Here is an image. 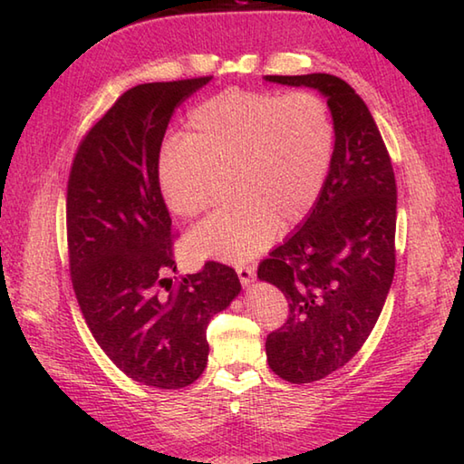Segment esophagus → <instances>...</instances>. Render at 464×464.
Masks as SVG:
<instances>
[{
  "instance_id": "34e87169",
  "label": "esophagus",
  "mask_w": 464,
  "mask_h": 464,
  "mask_svg": "<svg viewBox=\"0 0 464 464\" xmlns=\"http://www.w3.org/2000/svg\"><path fill=\"white\" fill-rule=\"evenodd\" d=\"M237 275H239V279H241L243 285H249L255 277V271H253L251 265H237Z\"/></svg>"
}]
</instances>
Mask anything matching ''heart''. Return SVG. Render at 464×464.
Returning <instances> with one entry per match:
<instances>
[{
    "label": "heart",
    "instance_id": "1",
    "mask_svg": "<svg viewBox=\"0 0 464 464\" xmlns=\"http://www.w3.org/2000/svg\"><path fill=\"white\" fill-rule=\"evenodd\" d=\"M334 150L329 107L311 92L227 90L195 105L183 140L163 145L157 181L179 217L205 213L229 185L231 203L189 235L197 257L245 263L317 203Z\"/></svg>",
    "mask_w": 464,
    "mask_h": 464
}]
</instances>
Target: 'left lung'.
Here are the masks:
<instances>
[{"instance_id": "left-lung-1", "label": "left lung", "mask_w": 464, "mask_h": 464, "mask_svg": "<svg viewBox=\"0 0 464 464\" xmlns=\"http://www.w3.org/2000/svg\"><path fill=\"white\" fill-rule=\"evenodd\" d=\"M265 80L319 90L334 125L317 203L257 269L289 303L287 321L265 343L269 367L303 384L344 367L379 319L395 275L397 183L379 127L347 82L329 73Z\"/></svg>"}]
</instances>
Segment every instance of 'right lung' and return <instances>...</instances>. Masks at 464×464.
Wrapping results in <instances>:
<instances>
[{
    "mask_svg": "<svg viewBox=\"0 0 464 464\" xmlns=\"http://www.w3.org/2000/svg\"><path fill=\"white\" fill-rule=\"evenodd\" d=\"M211 75L127 90L83 135L67 181V255L93 339L127 377L183 389L205 371L207 324L241 291L235 269L207 261L173 283L171 217L157 160L175 107Z\"/></svg>",
    "mask_w": 464,
    "mask_h": 464,
    "instance_id": "obj_1",
    "label": "right lung"
}]
</instances>
